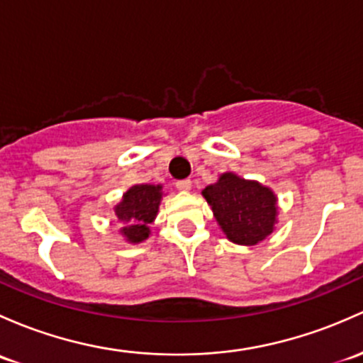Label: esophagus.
<instances>
[{
  "mask_svg": "<svg viewBox=\"0 0 363 363\" xmlns=\"http://www.w3.org/2000/svg\"><path fill=\"white\" fill-rule=\"evenodd\" d=\"M193 186V182L189 181V179H184V181H177L175 182V188L179 189V191H189Z\"/></svg>",
  "mask_w": 363,
  "mask_h": 363,
  "instance_id": "1",
  "label": "esophagus"
}]
</instances>
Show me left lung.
<instances>
[{
  "mask_svg": "<svg viewBox=\"0 0 363 363\" xmlns=\"http://www.w3.org/2000/svg\"><path fill=\"white\" fill-rule=\"evenodd\" d=\"M201 194L230 242L255 245L273 233L278 217L277 194L257 181L226 172Z\"/></svg>",
  "mask_w": 363,
  "mask_h": 363,
  "instance_id": "8db88e82",
  "label": "left lung"
}]
</instances>
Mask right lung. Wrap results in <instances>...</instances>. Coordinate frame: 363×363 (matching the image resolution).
I'll use <instances>...</instances> for the list:
<instances>
[{"mask_svg": "<svg viewBox=\"0 0 363 363\" xmlns=\"http://www.w3.org/2000/svg\"><path fill=\"white\" fill-rule=\"evenodd\" d=\"M162 196V184H135L123 193L114 216L128 243H140L151 235L150 224L158 216Z\"/></svg>", "mask_w": 363, "mask_h": 363, "instance_id": "1", "label": "right lung"}]
</instances>
